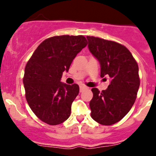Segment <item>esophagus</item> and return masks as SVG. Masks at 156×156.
Masks as SVG:
<instances>
[{
  "label": "esophagus",
  "mask_w": 156,
  "mask_h": 156,
  "mask_svg": "<svg viewBox=\"0 0 156 156\" xmlns=\"http://www.w3.org/2000/svg\"><path fill=\"white\" fill-rule=\"evenodd\" d=\"M87 87H85V86L84 85H80V92H82V91L83 90V89H87Z\"/></svg>",
  "instance_id": "1"
}]
</instances>
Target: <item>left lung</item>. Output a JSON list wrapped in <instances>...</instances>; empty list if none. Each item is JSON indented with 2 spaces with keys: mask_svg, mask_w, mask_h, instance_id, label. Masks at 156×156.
Wrapping results in <instances>:
<instances>
[{
  "mask_svg": "<svg viewBox=\"0 0 156 156\" xmlns=\"http://www.w3.org/2000/svg\"><path fill=\"white\" fill-rule=\"evenodd\" d=\"M87 38L89 51L101 64V77L108 76L110 79L105 90L92 89L91 117L101 125H113L129 112L136 99L140 85L139 67L122 44L98 37Z\"/></svg>",
  "mask_w": 156,
  "mask_h": 156,
  "instance_id": "8db88e82",
  "label": "left lung"
}]
</instances>
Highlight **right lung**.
I'll list each match as a JSON object with an SVG mask.
<instances>
[{
  "mask_svg": "<svg viewBox=\"0 0 156 156\" xmlns=\"http://www.w3.org/2000/svg\"><path fill=\"white\" fill-rule=\"evenodd\" d=\"M87 44V39L81 35L50 37L39 44L27 62L23 77L26 101L44 122L58 125L70 116L79 87L62 83L61 78Z\"/></svg>",
  "mask_w": 156,
  "mask_h": 156,
  "instance_id": "add662e5",
  "label": "right lung"
}]
</instances>
